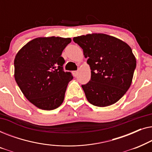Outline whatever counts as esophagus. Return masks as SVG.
<instances>
[{"instance_id":"1","label":"esophagus","mask_w":152,"mask_h":152,"mask_svg":"<svg viewBox=\"0 0 152 152\" xmlns=\"http://www.w3.org/2000/svg\"><path fill=\"white\" fill-rule=\"evenodd\" d=\"M77 73H78V72L77 71V70H74V71H72V75H73L75 77H76L77 75Z\"/></svg>"}]
</instances>
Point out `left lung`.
Returning a JSON list of instances; mask_svg holds the SVG:
<instances>
[{
    "label": "left lung",
    "mask_w": 152,
    "mask_h": 152,
    "mask_svg": "<svg viewBox=\"0 0 152 152\" xmlns=\"http://www.w3.org/2000/svg\"><path fill=\"white\" fill-rule=\"evenodd\" d=\"M91 70V80L82 85L88 100L97 107L113 104L132 84L136 60L125 42L105 34L74 37Z\"/></svg>",
    "instance_id": "left-lung-1"
}]
</instances>
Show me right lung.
I'll return each mask as SVG.
<instances>
[{
	"instance_id": "right-lung-1",
	"label": "right lung",
	"mask_w": 152,
	"mask_h": 152,
	"mask_svg": "<svg viewBox=\"0 0 152 152\" xmlns=\"http://www.w3.org/2000/svg\"><path fill=\"white\" fill-rule=\"evenodd\" d=\"M70 38L39 37L24 45L14 59V77L25 97L37 107L53 110L61 104L73 78L64 71L62 52Z\"/></svg>"
}]
</instances>
